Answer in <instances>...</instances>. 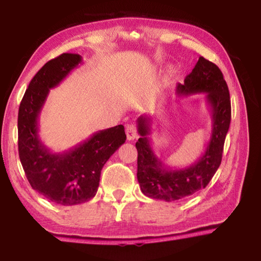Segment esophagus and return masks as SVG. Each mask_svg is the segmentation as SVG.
I'll use <instances>...</instances> for the list:
<instances>
[{
  "label": "esophagus",
  "instance_id": "esophagus-1",
  "mask_svg": "<svg viewBox=\"0 0 261 261\" xmlns=\"http://www.w3.org/2000/svg\"><path fill=\"white\" fill-rule=\"evenodd\" d=\"M125 134L127 140H135L138 138V134H137V129L134 124H127L125 126Z\"/></svg>",
  "mask_w": 261,
  "mask_h": 261
}]
</instances>
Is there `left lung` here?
I'll return each mask as SVG.
<instances>
[{"mask_svg":"<svg viewBox=\"0 0 261 261\" xmlns=\"http://www.w3.org/2000/svg\"><path fill=\"white\" fill-rule=\"evenodd\" d=\"M199 93L206 94V102L211 109L212 134L205 152L191 166H166L154 153L148 137L152 132L151 116L141 115L137 120L140 135L136 143L138 152L137 178L145 196L165 201L184 199L205 189L220 167L224 139L231 120L230 96L221 70L201 56L191 73L185 77L183 85L176 86L178 96Z\"/></svg>","mask_w":261,"mask_h":261,"instance_id":"8db88e82","label":"left lung"}]
</instances>
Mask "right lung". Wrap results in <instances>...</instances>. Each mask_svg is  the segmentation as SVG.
<instances>
[{
    "mask_svg": "<svg viewBox=\"0 0 261 261\" xmlns=\"http://www.w3.org/2000/svg\"><path fill=\"white\" fill-rule=\"evenodd\" d=\"M82 56L64 53L48 61L30 82L18 112V153L31 187L54 204L71 206L88 201L99 188L101 169L125 143L124 126L94 132L64 152H51L39 136V116L50 88L60 85Z\"/></svg>",
    "mask_w": 261,
    "mask_h": 261,
    "instance_id": "right-lung-1",
    "label": "right lung"
}]
</instances>
